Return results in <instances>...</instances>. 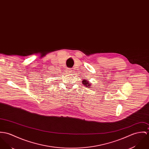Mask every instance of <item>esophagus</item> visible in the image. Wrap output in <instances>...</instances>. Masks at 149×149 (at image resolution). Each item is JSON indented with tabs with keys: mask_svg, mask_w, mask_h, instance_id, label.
Instances as JSON below:
<instances>
[{
	"mask_svg": "<svg viewBox=\"0 0 149 149\" xmlns=\"http://www.w3.org/2000/svg\"><path fill=\"white\" fill-rule=\"evenodd\" d=\"M73 70H72V69H70V68H69V69H68V73H69V74H70V73H72L73 72Z\"/></svg>",
	"mask_w": 149,
	"mask_h": 149,
	"instance_id": "obj_1",
	"label": "esophagus"
}]
</instances>
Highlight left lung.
<instances>
[{"instance_id":"1","label":"left lung","mask_w":149,"mask_h":149,"mask_svg":"<svg viewBox=\"0 0 149 149\" xmlns=\"http://www.w3.org/2000/svg\"><path fill=\"white\" fill-rule=\"evenodd\" d=\"M82 83H83V84H84V85H86L85 86H86V87H88V88H89V86L91 85V84H90V83L87 82L86 81H85V80H83V81H82Z\"/></svg>"}]
</instances>
